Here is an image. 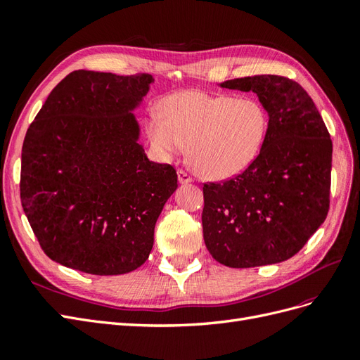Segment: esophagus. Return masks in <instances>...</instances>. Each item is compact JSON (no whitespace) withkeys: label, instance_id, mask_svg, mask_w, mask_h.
Listing matches in <instances>:
<instances>
[{"label":"esophagus","instance_id":"1","mask_svg":"<svg viewBox=\"0 0 360 360\" xmlns=\"http://www.w3.org/2000/svg\"><path fill=\"white\" fill-rule=\"evenodd\" d=\"M177 174H179V181H180L181 184H186V183H191V181H193L192 176H191V174H189L188 171H184V169H179V171H177Z\"/></svg>","mask_w":360,"mask_h":360}]
</instances>
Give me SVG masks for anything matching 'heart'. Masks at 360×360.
I'll return each mask as SVG.
<instances>
[{
    "label": "heart",
    "mask_w": 360,
    "mask_h": 360,
    "mask_svg": "<svg viewBox=\"0 0 360 360\" xmlns=\"http://www.w3.org/2000/svg\"><path fill=\"white\" fill-rule=\"evenodd\" d=\"M162 115L150 112L147 134L163 158L189 146L193 169L209 179H228L246 169L258 156L269 127L259 102L226 94L181 91L162 101Z\"/></svg>",
    "instance_id": "obj_1"
}]
</instances>
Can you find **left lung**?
Returning a JSON list of instances; mask_svg holds the SVG:
<instances>
[{
    "label": "left lung",
    "mask_w": 360,
    "mask_h": 360,
    "mask_svg": "<svg viewBox=\"0 0 360 360\" xmlns=\"http://www.w3.org/2000/svg\"><path fill=\"white\" fill-rule=\"evenodd\" d=\"M269 114L264 143L237 176L204 183L202 234L221 264L246 269L296 255L329 212L332 139L309 94L285 76L230 79Z\"/></svg>",
    "instance_id": "left-lung-1"
}]
</instances>
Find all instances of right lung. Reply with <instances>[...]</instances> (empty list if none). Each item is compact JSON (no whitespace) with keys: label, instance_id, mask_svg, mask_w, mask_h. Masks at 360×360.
<instances>
[{"label":"right lung","instance_id":"1","mask_svg":"<svg viewBox=\"0 0 360 360\" xmlns=\"http://www.w3.org/2000/svg\"><path fill=\"white\" fill-rule=\"evenodd\" d=\"M151 75L75 70L27 130L20 201L51 259L90 275L144 264L155 225L177 189L169 163L150 162L132 110Z\"/></svg>","mask_w":360,"mask_h":360}]
</instances>
